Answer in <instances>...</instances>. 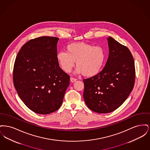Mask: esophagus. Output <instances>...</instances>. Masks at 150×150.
I'll return each mask as SVG.
<instances>
[{
    "mask_svg": "<svg viewBox=\"0 0 150 150\" xmlns=\"http://www.w3.org/2000/svg\"><path fill=\"white\" fill-rule=\"evenodd\" d=\"M76 80H77V79L74 78H72V77L70 78V81L72 83H74V82L76 81Z\"/></svg>",
    "mask_w": 150,
    "mask_h": 150,
    "instance_id": "esophagus-1",
    "label": "esophagus"
}]
</instances>
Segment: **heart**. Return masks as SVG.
<instances>
[{
    "mask_svg": "<svg viewBox=\"0 0 150 150\" xmlns=\"http://www.w3.org/2000/svg\"><path fill=\"white\" fill-rule=\"evenodd\" d=\"M106 57L105 50L100 45L73 43L66 47V52L61 51L57 53V59L62 69L66 72L71 71L76 61L78 73L92 77L102 70Z\"/></svg>",
    "mask_w": 150,
    "mask_h": 150,
    "instance_id": "1",
    "label": "heart"
}]
</instances>
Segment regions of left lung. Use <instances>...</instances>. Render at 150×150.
Wrapping results in <instances>:
<instances>
[{
	"mask_svg": "<svg viewBox=\"0 0 150 150\" xmlns=\"http://www.w3.org/2000/svg\"><path fill=\"white\" fill-rule=\"evenodd\" d=\"M107 40L109 54L105 67L97 75L83 80L86 105L100 114L109 113L120 107L133 90L136 78L130 51L112 37Z\"/></svg>",
	"mask_w": 150,
	"mask_h": 150,
	"instance_id": "obj_1",
	"label": "left lung"
}]
</instances>
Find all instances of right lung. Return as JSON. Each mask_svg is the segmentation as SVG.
I'll return each instance as SVG.
<instances>
[{
	"label": "right lung",
	"mask_w": 150,
	"mask_h": 150,
	"mask_svg": "<svg viewBox=\"0 0 150 150\" xmlns=\"http://www.w3.org/2000/svg\"><path fill=\"white\" fill-rule=\"evenodd\" d=\"M58 38L40 36L30 40L18 52L13 80L20 98L39 114L53 112L61 107L70 76L57 59Z\"/></svg>",
	"instance_id": "add662e5"
}]
</instances>
